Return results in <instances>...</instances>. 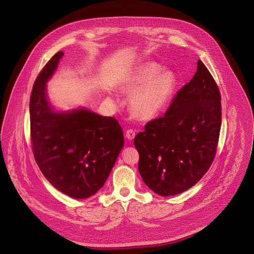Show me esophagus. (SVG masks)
Segmentation results:
<instances>
[{
  "instance_id": "esophagus-1",
  "label": "esophagus",
  "mask_w": 254,
  "mask_h": 254,
  "mask_svg": "<svg viewBox=\"0 0 254 254\" xmlns=\"http://www.w3.org/2000/svg\"><path fill=\"white\" fill-rule=\"evenodd\" d=\"M126 138L129 140V141H132V140H134V138H135V136H136V134H135V132L133 131V130H127V132H126Z\"/></svg>"
}]
</instances>
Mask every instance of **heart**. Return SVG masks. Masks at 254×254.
I'll list each match as a JSON object with an SVG mask.
<instances>
[{"mask_svg":"<svg viewBox=\"0 0 254 254\" xmlns=\"http://www.w3.org/2000/svg\"><path fill=\"white\" fill-rule=\"evenodd\" d=\"M149 62L140 65L121 84L120 89L132 94L130 110L139 120L147 121L157 116L170 102L177 85L176 77Z\"/></svg>","mask_w":254,"mask_h":254,"instance_id":"obj_1","label":"heart"}]
</instances>
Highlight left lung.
Masks as SVG:
<instances>
[{"instance_id": "obj_1", "label": "left lung", "mask_w": 254, "mask_h": 254, "mask_svg": "<svg viewBox=\"0 0 254 254\" xmlns=\"http://www.w3.org/2000/svg\"><path fill=\"white\" fill-rule=\"evenodd\" d=\"M221 128V96L201 61L162 117L149 121L134 139L139 172L155 193H181L211 166Z\"/></svg>"}]
</instances>
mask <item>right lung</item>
I'll return each instance as SVG.
<instances>
[{
    "mask_svg": "<svg viewBox=\"0 0 254 254\" xmlns=\"http://www.w3.org/2000/svg\"><path fill=\"white\" fill-rule=\"evenodd\" d=\"M63 56V52L57 53L34 83L29 105L31 140L45 178L63 193L82 199L105 185L124 145V136L113 117L86 108H54L47 83Z\"/></svg>",
    "mask_w": 254,
    "mask_h": 254,
    "instance_id": "obj_1",
    "label": "right lung"
}]
</instances>
